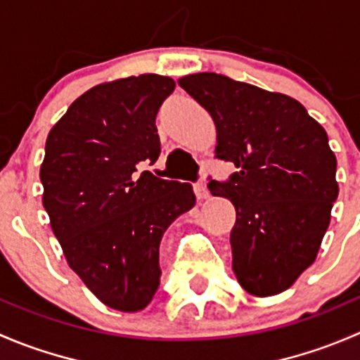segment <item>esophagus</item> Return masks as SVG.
I'll use <instances>...</instances> for the list:
<instances>
[{
    "label": "esophagus",
    "mask_w": 360,
    "mask_h": 360,
    "mask_svg": "<svg viewBox=\"0 0 360 360\" xmlns=\"http://www.w3.org/2000/svg\"><path fill=\"white\" fill-rule=\"evenodd\" d=\"M195 195H197L198 202H203L209 198V190H207L203 184H197V186H195Z\"/></svg>",
    "instance_id": "obj_1"
}]
</instances>
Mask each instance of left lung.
I'll use <instances>...</instances> for the list:
<instances>
[{
  "label": "left lung",
  "mask_w": 360,
  "mask_h": 360,
  "mask_svg": "<svg viewBox=\"0 0 360 360\" xmlns=\"http://www.w3.org/2000/svg\"><path fill=\"white\" fill-rule=\"evenodd\" d=\"M179 85L214 120L216 157L238 169L228 183H209L237 210L230 244L238 284L257 297L284 292L314 264L340 191L324 127L292 97L216 72Z\"/></svg>",
  "instance_id": "left-lung-1"
}]
</instances>
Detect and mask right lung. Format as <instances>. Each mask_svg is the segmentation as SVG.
<instances>
[{
	"mask_svg": "<svg viewBox=\"0 0 360 360\" xmlns=\"http://www.w3.org/2000/svg\"><path fill=\"white\" fill-rule=\"evenodd\" d=\"M174 89L160 75L92 86L50 129L39 169L43 207L69 268L125 314L153 300L163 233L195 205L188 183L136 174L139 162H157L155 118Z\"/></svg>",
	"mask_w": 360,
	"mask_h": 360,
	"instance_id": "obj_1",
	"label": "right lung"
}]
</instances>
